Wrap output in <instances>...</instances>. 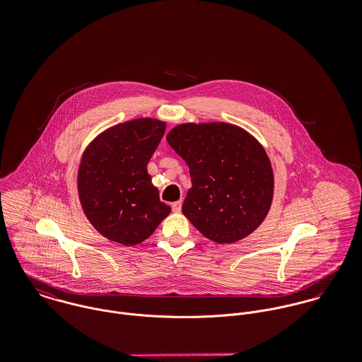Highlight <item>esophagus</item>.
Instances as JSON below:
<instances>
[{
  "label": "esophagus",
  "instance_id": "esophagus-1",
  "mask_svg": "<svg viewBox=\"0 0 362 362\" xmlns=\"http://www.w3.org/2000/svg\"><path fill=\"white\" fill-rule=\"evenodd\" d=\"M181 206H182L181 201H177V202H174V204L171 205V209H173L174 213H180V211H181Z\"/></svg>",
  "mask_w": 362,
  "mask_h": 362
}]
</instances>
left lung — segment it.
<instances>
[{
	"label": "left lung",
	"instance_id": "8db88e82",
	"mask_svg": "<svg viewBox=\"0 0 362 362\" xmlns=\"http://www.w3.org/2000/svg\"><path fill=\"white\" fill-rule=\"evenodd\" d=\"M189 167L192 187L184 216L206 238L233 244L254 233L267 216L274 189L264 148L228 122H185L165 136Z\"/></svg>",
	"mask_w": 362,
	"mask_h": 362
}]
</instances>
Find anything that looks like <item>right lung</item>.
Segmentation results:
<instances>
[{
  "label": "right lung",
  "instance_id": "obj_1",
  "mask_svg": "<svg viewBox=\"0 0 362 362\" xmlns=\"http://www.w3.org/2000/svg\"><path fill=\"white\" fill-rule=\"evenodd\" d=\"M164 131V121L135 118L107 128L86 146L78 168V195L104 238L134 247L170 214L148 173Z\"/></svg>",
  "mask_w": 362,
  "mask_h": 362
}]
</instances>
